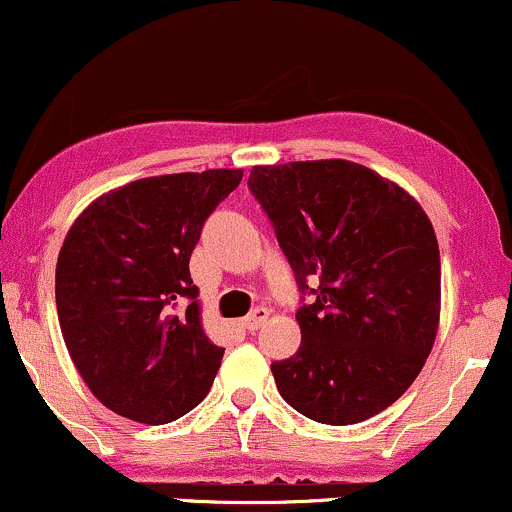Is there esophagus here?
<instances>
[{
	"mask_svg": "<svg viewBox=\"0 0 512 512\" xmlns=\"http://www.w3.org/2000/svg\"><path fill=\"white\" fill-rule=\"evenodd\" d=\"M268 315H270V311H268L266 306H256L254 311H251V313L246 315V318L242 320L244 330H249V332L258 330V327H261L263 323H266V320H268Z\"/></svg>",
	"mask_w": 512,
	"mask_h": 512,
	"instance_id": "1",
	"label": "esophagus"
}]
</instances>
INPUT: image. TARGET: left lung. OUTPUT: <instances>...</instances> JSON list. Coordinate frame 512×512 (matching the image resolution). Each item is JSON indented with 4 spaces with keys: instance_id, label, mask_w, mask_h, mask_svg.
Here are the masks:
<instances>
[{
    "instance_id": "obj_1",
    "label": "left lung",
    "mask_w": 512,
    "mask_h": 512,
    "mask_svg": "<svg viewBox=\"0 0 512 512\" xmlns=\"http://www.w3.org/2000/svg\"><path fill=\"white\" fill-rule=\"evenodd\" d=\"M249 189L301 292V346L270 365L282 399L323 425L382 413L437 337L441 263L430 218L399 185L342 159L256 166Z\"/></svg>"
}]
</instances>
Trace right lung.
<instances>
[{"label": "right lung", "mask_w": 512, "mask_h": 512, "mask_svg": "<svg viewBox=\"0 0 512 512\" xmlns=\"http://www.w3.org/2000/svg\"><path fill=\"white\" fill-rule=\"evenodd\" d=\"M242 170L159 175L80 213L56 263V311L75 368L123 418L166 425L204 401L223 361L201 330L189 256ZM183 308L180 309L179 306Z\"/></svg>", "instance_id": "obj_1"}]
</instances>
